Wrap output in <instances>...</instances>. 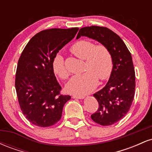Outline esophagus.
I'll use <instances>...</instances> for the list:
<instances>
[{"mask_svg":"<svg viewBox=\"0 0 152 152\" xmlns=\"http://www.w3.org/2000/svg\"><path fill=\"white\" fill-rule=\"evenodd\" d=\"M72 97L74 99H83L85 98V97L83 96H76V95H74Z\"/></svg>","mask_w":152,"mask_h":152,"instance_id":"1","label":"esophagus"}]
</instances>
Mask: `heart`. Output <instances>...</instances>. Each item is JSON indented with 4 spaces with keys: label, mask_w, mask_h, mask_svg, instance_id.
<instances>
[{
    "label": "heart",
    "mask_w": 152,
    "mask_h": 152,
    "mask_svg": "<svg viewBox=\"0 0 152 152\" xmlns=\"http://www.w3.org/2000/svg\"><path fill=\"white\" fill-rule=\"evenodd\" d=\"M71 53L78 58L86 61L85 69L87 71L75 75L69 80L66 88L69 93L76 96H84L95 89L98 84V78L106 80L113 71V58L106 46L95 45L86 40H81L71 46ZM52 69L59 78L66 79L69 76L64 60L61 54H56L52 61Z\"/></svg>",
    "instance_id": "heart-1"
}]
</instances>
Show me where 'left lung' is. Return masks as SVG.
<instances>
[{
	"label": "left lung",
	"mask_w": 152,
	"mask_h": 152,
	"mask_svg": "<svg viewBox=\"0 0 152 152\" xmlns=\"http://www.w3.org/2000/svg\"><path fill=\"white\" fill-rule=\"evenodd\" d=\"M92 38L109 48L113 58V71L106 86L94 96L99 109L91 117L96 123L109 126L125 116L135 94V71L132 55L117 34L106 27L92 26L82 28L76 36Z\"/></svg>",
	"instance_id": "obj_1"
}]
</instances>
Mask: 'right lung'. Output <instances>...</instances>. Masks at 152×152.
Here are the masks:
<instances>
[{
	"label": "right lung",
	"mask_w": 152,
	"mask_h": 152,
	"mask_svg": "<svg viewBox=\"0 0 152 152\" xmlns=\"http://www.w3.org/2000/svg\"><path fill=\"white\" fill-rule=\"evenodd\" d=\"M78 28H51L36 34L19 58L15 90L23 114L36 126L48 127L61 119L64 104L71 99L60 94L61 87L52 69V61L71 41Z\"/></svg>",
	"instance_id": "obj_1"
}]
</instances>
